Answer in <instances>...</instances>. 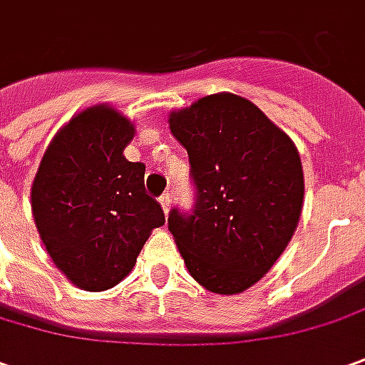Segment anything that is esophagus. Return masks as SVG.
I'll use <instances>...</instances> for the list:
<instances>
[{
    "mask_svg": "<svg viewBox=\"0 0 365 365\" xmlns=\"http://www.w3.org/2000/svg\"><path fill=\"white\" fill-rule=\"evenodd\" d=\"M160 203H162L163 214H168V212H170V203H172V197H170V193H163L162 197H160Z\"/></svg>",
    "mask_w": 365,
    "mask_h": 365,
    "instance_id": "1",
    "label": "esophagus"
}]
</instances>
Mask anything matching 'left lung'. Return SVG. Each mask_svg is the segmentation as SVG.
<instances>
[{
	"instance_id": "1",
	"label": "left lung",
	"mask_w": 365,
	"mask_h": 365,
	"mask_svg": "<svg viewBox=\"0 0 365 365\" xmlns=\"http://www.w3.org/2000/svg\"><path fill=\"white\" fill-rule=\"evenodd\" d=\"M195 185L192 214L168 227L192 277L232 296L257 284L296 232L304 172L294 141L250 99L214 93L170 113Z\"/></svg>"
}]
</instances>
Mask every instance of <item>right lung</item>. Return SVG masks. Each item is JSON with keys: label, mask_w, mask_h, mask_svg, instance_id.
<instances>
[{"label": "right lung", "mask_w": 365, "mask_h": 365, "mask_svg": "<svg viewBox=\"0 0 365 365\" xmlns=\"http://www.w3.org/2000/svg\"><path fill=\"white\" fill-rule=\"evenodd\" d=\"M133 123L110 106L83 110L56 133L31 185V214L53 264L86 292L118 286L151 230L165 222L128 162Z\"/></svg>", "instance_id": "obj_1"}]
</instances>
